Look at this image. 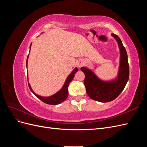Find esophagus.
I'll return each instance as SVG.
<instances>
[{
  "label": "esophagus",
  "mask_w": 147,
  "mask_h": 147,
  "mask_svg": "<svg viewBox=\"0 0 147 147\" xmlns=\"http://www.w3.org/2000/svg\"><path fill=\"white\" fill-rule=\"evenodd\" d=\"M77 65L78 67H81L83 65V62L81 61H79L77 62Z\"/></svg>",
  "instance_id": "esophagus-1"
}]
</instances>
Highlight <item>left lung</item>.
Returning <instances> with one entry per match:
<instances>
[{"instance_id":"obj_1","label":"left lung","mask_w":147,"mask_h":147,"mask_svg":"<svg viewBox=\"0 0 147 147\" xmlns=\"http://www.w3.org/2000/svg\"><path fill=\"white\" fill-rule=\"evenodd\" d=\"M118 42L120 51V62L117 78L114 80L102 81L93 72L86 67H81L85 78L84 84L87 94L91 99L100 102H107L115 99L125 87L129 76V67L127 55L121 39L118 35L112 34Z\"/></svg>"}]
</instances>
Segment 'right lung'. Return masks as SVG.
<instances>
[{"instance_id":"obj_1","label":"right lung","mask_w":147,"mask_h":147,"mask_svg":"<svg viewBox=\"0 0 147 147\" xmlns=\"http://www.w3.org/2000/svg\"><path fill=\"white\" fill-rule=\"evenodd\" d=\"M31 44L30 45V47H31ZM28 57H29V55L27 57V61H26V67H28ZM77 71H78V69L77 67L75 68L72 72H71L70 74L67 77V78L63 88H62L58 92H57L56 93H55V94H53L51 96L43 97V96L37 95L35 94V93L34 92V91L32 90V88H31V87H30L29 83H28V85H29V89L30 90V91H32V92H33V94L36 96L40 100H41L42 102H45V103H46L47 104H50V105L59 104L61 103V102H64L67 98L68 94H68V87L69 85V83L72 82L75 73H76Z\"/></svg>"}]
</instances>
